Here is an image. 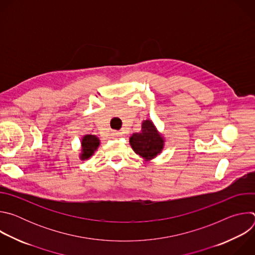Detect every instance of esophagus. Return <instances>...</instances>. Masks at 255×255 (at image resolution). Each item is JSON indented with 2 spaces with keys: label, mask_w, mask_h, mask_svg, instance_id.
I'll use <instances>...</instances> for the list:
<instances>
[{
  "label": "esophagus",
  "mask_w": 255,
  "mask_h": 255,
  "mask_svg": "<svg viewBox=\"0 0 255 255\" xmlns=\"http://www.w3.org/2000/svg\"><path fill=\"white\" fill-rule=\"evenodd\" d=\"M120 135H121V133L118 132V131H113V132H112V136H113V137H119Z\"/></svg>",
  "instance_id": "obj_1"
}]
</instances>
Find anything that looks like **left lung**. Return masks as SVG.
Returning <instances> with one entry per match:
<instances>
[{
	"label": "left lung",
	"instance_id": "1",
	"mask_svg": "<svg viewBox=\"0 0 255 255\" xmlns=\"http://www.w3.org/2000/svg\"><path fill=\"white\" fill-rule=\"evenodd\" d=\"M132 149L145 160L157 156L163 149L164 139L157 131L151 120L142 122L141 131L134 133L129 139Z\"/></svg>",
	"mask_w": 255,
	"mask_h": 255
}]
</instances>
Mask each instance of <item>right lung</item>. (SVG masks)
I'll return each instance as SVG.
<instances>
[{
  "label": "right lung",
  "instance_id": "obj_1",
  "mask_svg": "<svg viewBox=\"0 0 255 255\" xmlns=\"http://www.w3.org/2000/svg\"><path fill=\"white\" fill-rule=\"evenodd\" d=\"M100 145V140L95 135H85L82 139V153H81V159H89L95 151L98 149Z\"/></svg>",
  "mask_w": 255,
  "mask_h": 255
}]
</instances>
